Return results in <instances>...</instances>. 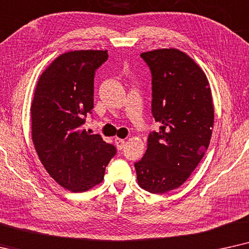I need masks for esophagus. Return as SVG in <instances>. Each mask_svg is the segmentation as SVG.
I'll return each mask as SVG.
<instances>
[{"instance_id":"1","label":"esophagus","mask_w":249,"mask_h":249,"mask_svg":"<svg viewBox=\"0 0 249 249\" xmlns=\"http://www.w3.org/2000/svg\"><path fill=\"white\" fill-rule=\"evenodd\" d=\"M115 143L117 145V148L119 150H122L123 148H124V144H125V140L124 139H121V138H115Z\"/></svg>"}]
</instances>
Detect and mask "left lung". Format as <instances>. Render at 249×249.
Instances as JSON below:
<instances>
[{
    "instance_id": "8db88e82",
    "label": "left lung",
    "mask_w": 249,
    "mask_h": 249,
    "mask_svg": "<svg viewBox=\"0 0 249 249\" xmlns=\"http://www.w3.org/2000/svg\"><path fill=\"white\" fill-rule=\"evenodd\" d=\"M152 75V115L160 124L149 134L147 151L134 164L138 184L164 194L184 183L204 157L212 138L214 105L210 82L181 50L141 53Z\"/></svg>"
}]
</instances>
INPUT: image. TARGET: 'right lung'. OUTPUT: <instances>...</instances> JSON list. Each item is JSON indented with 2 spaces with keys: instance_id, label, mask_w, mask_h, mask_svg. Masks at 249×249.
<instances>
[{
  "instance_id": "1",
  "label": "right lung",
  "mask_w": 249,
  "mask_h": 249,
  "mask_svg": "<svg viewBox=\"0 0 249 249\" xmlns=\"http://www.w3.org/2000/svg\"><path fill=\"white\" fill-rule=\"evenodd\" d=\"M107 50L65 52L39 76L33 99L32 140L39 160L53 180L71 192L101 183L115 147L101 135L83 130L93 108L95 69Z\"/></svg>"
}]
</instances>
